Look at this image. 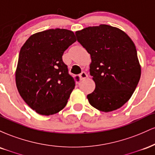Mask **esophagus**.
<instances>
[{"mask_svg":"<svg viewBox=\"0 0 155 155\" xmlns=\"http://www.w3.org/2000/svg\"><path fill=\"white\" fill-rule=\"evenodd\" d=\"M79 77L80 80H84L87 78V74L85 72H81L79 75Z\"/></svg>","mask_w":155,"mask_h":155,"instance_id":"obj_1","label":"esophagus"}]
</instances>
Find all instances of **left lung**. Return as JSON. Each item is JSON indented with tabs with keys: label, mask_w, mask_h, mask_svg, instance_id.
<instances>
[{
	"label": "left lung",
	"mask_w": 155,
	"mask_h": 155,
	"mask_svg": "<svg viewBox=\"0 0 155 155\" xmlns=\"http://www.w3.org/2000/svg\"><path fill=\"white\" fill-rule=\"evenodd\" d=\"M75 34L91 58L90 74L95 88L87 96L89 103L104 112L121 108L131 97L141 74L132 39L108 25L87 27Z\"/></svg>",
	"instance_id": "1"
}]
</instances>
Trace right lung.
<instances>
[{"instance_id":"obj_1","label":"right lung","mask_w":155,"mask_h":155,"mask_svg":"<svg viewBox=\"0 0 155 155\" xmlns=\"http://www.w3.org/2000/svg\"><path fill=\"white\" fill-rule=\"evenodd\" d=\"M76 41L71 31L49 29L31 35L21 48L16 85L25 102L39 114H54L66 106L75 81L62 56Z\"/></svg>"}]
</instances>
